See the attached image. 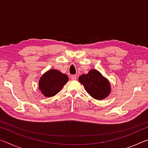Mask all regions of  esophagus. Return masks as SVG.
I'll return each instance as SVG.
<instances>
[{
    "instance_id": "obj_1",
    "label": "esophagus",
    "mask_w": 148,
    "mask_h": 148,
    "mask_svg": "<svg viewBox=\"0 0 148 148\" xmlns=\"http://www.w3.org/2000/svg\"><path fill=\"white\" fill-rule=\"evenodd\" d=\"M71 79H73V80H76L77 79L76 75H72V76H71Z\"/></svg>"
}]
</instances>
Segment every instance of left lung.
I'll return each mask as SVG.
<instances>
[{"label":"left lung","mask_w":148,"mask_h":148,"mask_svg":"<svg viewBox=\"0 0 148 148\" xmlns=\"http://www.w3.org/2000/svg\"><path fill=\"white\" fill-rule=\"evenodd\" d=\"M78 80L90 96L95 99H106L111 92L109 80L97 70L91 69L87 74L80 75Z\"/></svg>","instance_id":"obj_1"}]
</instances>
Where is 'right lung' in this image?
<instances>
[{
  "label": "right lung",
  "instance_id": "right-lung-1",
  "mask_svg": "<svg viewBox=\"0 0 148 148\" xmlns=\"http://www.w3.org/2000/svg\"><path fill=\"white\" fill-rule=\"evenodd\" d=\"M69 81V77L58 70L50 69L39 79L38 88L46 97H53Z\"/></svg>",
  "mask_w": 148,
  "mask_h": 148
}]
</instances>
